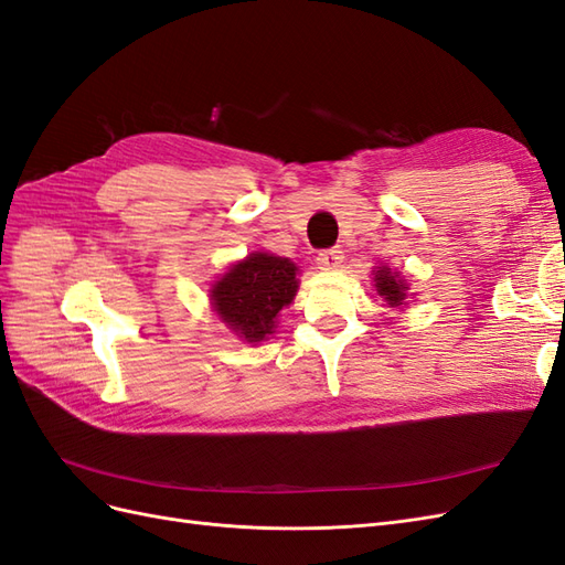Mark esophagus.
I'll list each match as a JSON object with an SVG mask.
<instances>
[{
  "instance_id": "34e87169",
  "label": "esophagus",
  "mask_w": 565,
  "mask_h": 565,
  "mask_svg": "<svg viewBox=\"0 0 565 565\" xmlns=\"http://www.w3.org/2000/svg\"><path fill=\"white\" fill-rule=\"evenodd\" d=\"M343 250L341 248H327V250H321L319 255H317V265L321 267V269H335V267H341V263H343Z\"/></svg>"
}]
</instances>
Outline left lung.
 <instances>
[{"instance_id":"8db88e82","label":"left lung","mask_w":565,"mask_h":565,"mask_svg":"<svg viewBox=\"0 0 565 565\" xmlns=\"http://www.w3.org/2000/svg\"><path fill=\"white\" fill-rule=\"evenodd\" d=\"M376 291L379 296H383L388 300V305L397 308V305H405V296H407V284L397 279V274H391V269L381 267L376 271Z\"/></svg>"}]
</instances>
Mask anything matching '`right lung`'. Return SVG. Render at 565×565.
Masks as SVG:
<instances>
[{
    "label": "right lung",
    "mask_w": 565,
    "mask_h": 565,
    "mask_svg": "<svg viewBox=\"0 0 565 565\" xmlns=\"http://www.w3.org/2000/svg\"><path fill=\"white\" fill-rule=\"evenodd\" d=\"M298 267L286 257L253 253L234 265L213 288L217 315L250 343L271 333L279 310L298 291Z\"/></svg>",
    "instance_id": "obj_1"
}]
</instances>
